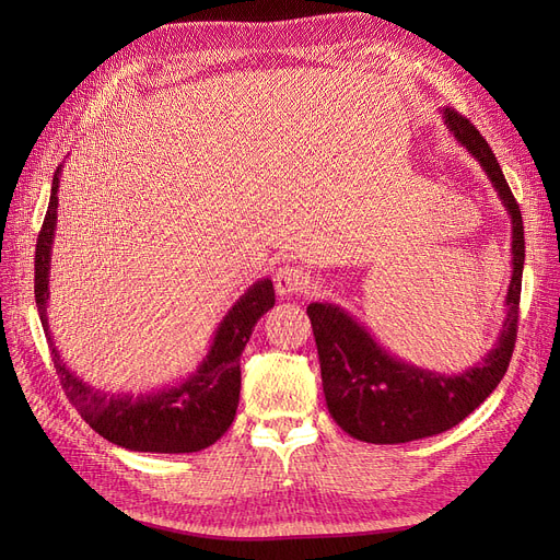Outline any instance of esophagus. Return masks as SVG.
Returning a JSON list of instances; mask_svg holds the SVG:
<instances>
[{
    "instance_id": "1",
    "label": "esophagus",
    "mask_w": 560,
    "mask_h": 560,
    "mask_svg": "<svg viewBox=\"0 0 560 560\" xmlns=\"http://www.w3.org/2000/svg\"><path fill=\"white\" fill-rule=\"evenodd\" d=\"M275 288L281 298L302 295V292L311 288V277L302 268H295V265H285L275 275Z\"/></svg>"
}]
</instances>
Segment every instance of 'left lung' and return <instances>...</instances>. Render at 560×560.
<instances>
[{"mask_svg":"<svg viewBox=\"0 0 560 560\" xmlns=\"http://www.w3.org/2000/svg\"><path fill=\"white\" fill-rule=\"evenodd\" d=\"M454 138L486 170L513 224V277L506 319L494 349L475 368L445 376L408 365L376 345L368 329L336 304H308L306 313L317 345L322 388L329 413L351 438L372 445H399L443 433L463 422L504 378L517 338V308L524 268V226L504 172L479 129L456 113L443 110Z\"/></svg>","mask_w":560,"mask_h":560,"instance_id":"left-lung-1","label":"left lung"}]
</instances>
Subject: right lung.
Here are the masks:
<instances>
[{
	"label": "right lung",
	"instance_id": "right-lung-1",
	"mask_svg": "<svg viewBox=\"0 0 560 560\" xmlns=\"http://www.w3.org/2000/svg\"><path fill=\"white\" fill-rule=\"evenodd\" d=\"M58 167L51 182V197L43 229L36 243V304L49 342L54 368L61 386L79 410L108 443L131 452L152 454H192L211 447L224 435L235 418L241 399V354L256 327V322L275 306V288L270 279L256 281L233 304L215 331L209 357L182 386L163 388L150 395H106L83 381L58 357L49 334V258L58 209Z\"/></svg>",
	"mask_w": 560,
	"mask_h": 560
}]
</instances>
